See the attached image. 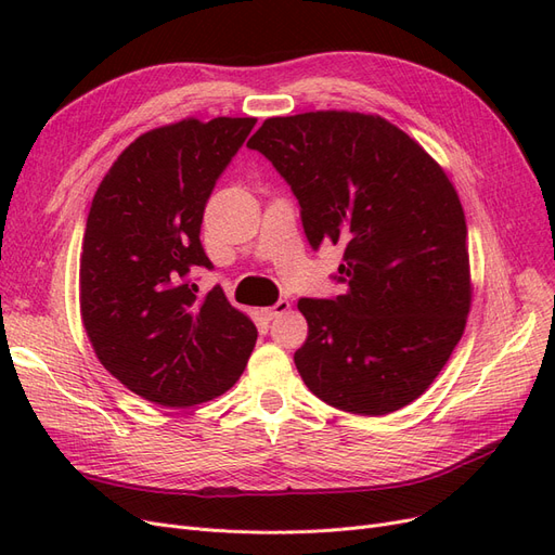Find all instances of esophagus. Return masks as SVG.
Returning <instances> with one entry per match:
<instances>
[{
    "instance_id": "obj_1",
    "label": "esophagus",
    "mask_w": 555,
    "mask_h": 555,
    "mask_svg": "<svg viewBox=\"0 0 555 555\" xmlns=\"http://www.w3.org/2000/svg\"><path fill=\"white\" fill-rule=\"evenodd\" d=\"M292 306H289V300H278L275 306H271V308H263L261 310V314L266 317V319H275V317H280V314H284L287 312Z\"/></svg>"
}]
</instances>
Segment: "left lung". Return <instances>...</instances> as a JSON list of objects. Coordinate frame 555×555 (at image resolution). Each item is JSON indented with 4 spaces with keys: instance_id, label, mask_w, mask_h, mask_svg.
<instances>
[{
    "instance_id": "left-lung-1",
    "label": "left lung",
    "mask_w": 555,
    "mask_h": 555,
    "mask_svg": "<svg viewBox=\"0 0 555 555\" xmlns=\"http://www.w3.org/2000/svg\"><path fill=\"white\" fill-rule=\"evenodd\" d=\"M298 198L306 236L345 247L333 300L300 298L308 389L361 416L391 414L440 375L465 331L467 224L442 166L382 115L268 117L247 141Z\"/></svg>"
}]
</instances>
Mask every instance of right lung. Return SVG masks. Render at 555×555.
Segmentation results:
<instances>
[{
    "mask_svg": "<svg viewBox=\"0 0 555 555\" xmlns=\"http://www.w3.org/2000/svg\"><path fill=\"white\" fill-rule=\"evenodd\" d=\"M257 117L150 129L113 162L92 198L80 251V317L96 359L129 391L192 408L229 391L257 343L251 319L220 287L188 280L212 268L201 222L217 178Z\"/></svg>",
    "mask_w": 555,
    "mask_h": 555,
    "instance_id": "obj_1",
    "label": "right lung"
}]
</instances>
